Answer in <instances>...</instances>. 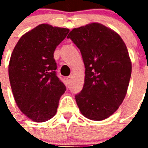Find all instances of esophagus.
Wrapping results in <instances>:
<instances>
[{"instance_id": "34e87169", "label": "esophagus", "mask_w": 148, "mask_h": 148, "mask_svg": "<svg viewBox=\"0 0 148 148\" xmlns=\"http://www.w3.org/2000/svg\"><path fill=\"white\" fill-rule=\"evenodd\" d=\"M71 79H72V77H71V76H68V77H66V81H67L68 84H70V83H71Z\"/></svg>"}]
</instances>
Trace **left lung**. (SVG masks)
Instances as JSON below:
<instances>
[{"mask_svg": "<svg viewBox=\"0 0 148 148\" xmlns=\"http://www.w3.org/2000/svg\"><path fill=\"white\" fill-rule=\"evenodd\" d=\"M68 39L80 50L85 83L75 95L82 114L102 121L116 111L127 93L132 63L125 43L114 31L93 23L74 28Z\"/></svg>", "mask_w": 148, "mask_h": 148, "instance_id": "8db88e82", "label": "left lung"}]
</instances>
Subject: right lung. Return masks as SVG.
<instances>
[{
    "label": "right lung",
    "instance_id": "right-lung-1",
    "mask_svg": "<svg viewBox=\"0 0 148 148\" xmlns=\"http://www.w3.org/2000/svg\"><path fill=\"white\" fill-rule=\"evenodd\" d=\"M69 32L40 24L24 34L12 51L8 66L12 93L19 109L33 121L53 117L66 90L55 71L54 52Z\"/></svg>",
    "mask_w": 148,
    "mask_h": 148
}]
</instances>
